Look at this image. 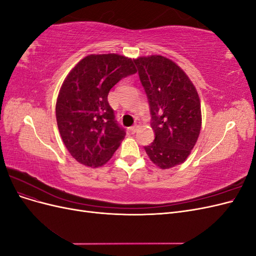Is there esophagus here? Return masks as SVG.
<instances>
[{
    "label": "esophagus",
    "instance_id": "1",
    "mask_svg": "<svg viewBox=\"0 0 256 256\" xmlns=\"http://www.w3.org/2000/svg\"><path fill=\"white\" fill-rule=\"evenodd\" d=\"M138 126H136H136H132V127H130V128H129V129H130V132H131V134H136V130H138Z\"/></svg>",
    "mask_w": 256,
    "mask_h": 256
}]
</instances>
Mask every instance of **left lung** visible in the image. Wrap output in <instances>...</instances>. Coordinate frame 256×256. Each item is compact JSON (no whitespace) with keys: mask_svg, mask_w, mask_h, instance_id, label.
<instances>
[{"mask_svg":"<svg viewBox=\"0 0 256 256\" xmlns=\"http://www.w3.org/2000/svg\"><path fill=\"white\" fill-rule=\"evenodd\" d=\"M148 97L154 142L147 156L162 170L182 164L196 144L202 127L200 100L194 84L175 62L162 56L134 60Z\"/></svg>","mask_w":256,"mask_h":256,"instance_id":"1","label":"left lung"}]
</instances>
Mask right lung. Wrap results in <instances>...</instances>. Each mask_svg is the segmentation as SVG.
<instances>
[{
    "label": "right lung",
    "instance_id": "1",
    "mask_svg": "<svg viewBox=\"0 0 256 256\" xmlns=\"http://www.w3.org/2000/svg\"><path fill=\"white\" fill-rule=\"evenodd\" d=\"M136 72L134 60L116 53L90 54L67 74L56 99L60 134L79 164L102 166L118 148L125 130L108 102L110 90Z\"/></svg>",
    "mask_w": 256,
    "mask_h": 256
}]
</instances>
